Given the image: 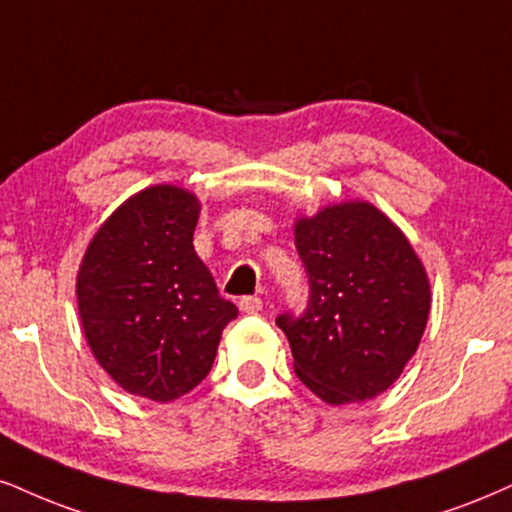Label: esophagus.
<instances>
[{
  "mask_svg": "<svg viewBox=\"0 0 512 512\" xmlns=\"http://www.w3.org/2000/svg\"><path fill=\"white\" fill-rule=\"evenodd\" d=\"M239 308H242V313H258L263 311V301L258 296H242L239 299Z\"/></svg>",
  "mask_w": 512,
  "mask_h": 512,
  "instance_id": "34e87169",
  "label": "esophagus"
}]
</instances>
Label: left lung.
I'll use <instances>...</instances> for the list:
<instances>
[{
    "label": "left lung",
    "instance_id": "obj_1",
    "mask_svg": "<svg viewBox=\"0 0 512 512\" xmlns=\"http://www.w3.org/2000/svg\"><path fill=\"white\" fill-rule=\"evenodd\" d=\"M294 244L311 296L301 318L277 327L294 370L330 406L375 399L399 380L418 351L432 292L413 244L370 201L327 204L294 220Z\"/></svg>",
    "mask_w": 512,
    "mask_h": 512
}]
</instances>
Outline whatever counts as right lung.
I'll use <instances>...</instances> for the list:
<instances>
[{
    "instance_id": "obj_1",
    "label": "right lung",
    "mask_w": 512,
    "mask_h": 512,
    "mask_svg": "<svg viewBox=\"0 0 512 512\" xmlns=\"http://www.w3.org/2000/svg\"><path fill=\"white\" fill-rule=\"evenodd\" d=\"M199 213V197L185 187H144L99 225L80 261L82 332L132 396L168 403L192 391L237 318L194 251Z\"/></svg>"
}]
</instances>
